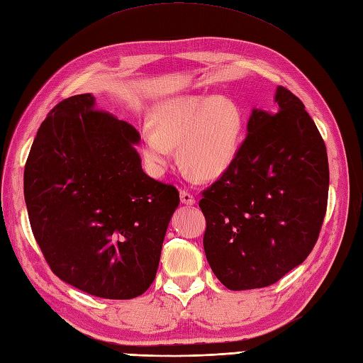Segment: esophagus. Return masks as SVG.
<instances>
[{"label": "esophagus", "mask_w": 363, "mask_h": 363, "mask_svg": "<svg viewBox=\"0 0 363 363\" xmlns=\"http://www.w3.org/2000/svg\"><path fill=\"white\" fill-rule=\"evenodd\" d=\"M180 200H182V203H184V205H194L196 203L194 196H192L191 192L184 191V189L180 191Z\"/></svg>", "instance_id": "34e87169"}]
</instances>
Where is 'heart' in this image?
Segmentation results:
<instances>
[{"mask_svg": "<svg viewBox=\"0 0 363 363\" xmlns=\"http://www.w3.org/2000/svg\"><path fill=\"white\" fill-rule=\"evenodd\" d=\"M152 132L143 135L141 152L155 172H163L171 147L180 164L199 179L211 180L235 160L242 133V113L227 96H179L155 107Z\"/></svg>", "mask_w": 363, "mask_h": 363, "instance_id": "obj_1", "label": "heart"}]
</instances>
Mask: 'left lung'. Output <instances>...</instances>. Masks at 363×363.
Masks as SVG:
<instances>
[{
	"label": "left lung",
	"instance_id": "1",
	"mask_svg": "<svg viewBox=\"0 0 363 363\" xmlns=\"http://www.w3.org/2000/svg\"><path fill=\"white\" fill-rule=\"evenodd\" d=\"M247 132L199 202L206 259L230 291L267 287L300 265L328 206L325 141L294 93L278 86L273 110L253 108Z\"/></svg>",
	"mask_w": 363,
	"mask_h": 363
}]
</instances>
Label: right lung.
<instances>
[{"label":"right lung","mask_w":363,"mask_h":363,"mask_svg":"<svg viewBox=\"0 0 363 363\" xmlns=\"http://www.w3.org/2000/svg\"><path fill=\"white\" fill-rule=\"evenodd\" d=\"M140 133L94 108L90 93L59 102L40 125L24 166L32 233L51 270L79 291L130 300L154 283L172 184L143 172Z\"/></svg>","instance_id":"right-lung-1"}]
</instances>
